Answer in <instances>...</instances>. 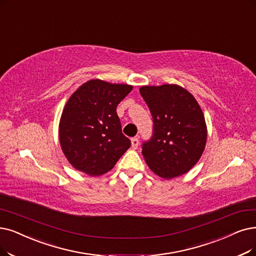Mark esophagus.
Here are the masks:
<instances>
[{"label": "esophagus", "mask_w": 256, "mask_h": 256, "mask_svg": "<svg viewBox=\"0 0 256 256\" xmlns=\"http://www.w3.org/2000/svg\"><path fill=\"white\" fill-rule=\"evenodd\" d=\"M138 144H140V140L138 138H131V145H132V148L134 149H136L138 147Z\"/></svg>", "instance_id": "obj_1"}]
</instances>
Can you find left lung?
I'll return each mask as SVG.
<instances>
[{
  "label": "left lung",
  "instance_id": "1",
  "mask_svg": "<svg viewBox=\"0 0 256 256\" xmlns=\"http://www.w3.org/2000/svg\"><path fill=\"white\" fill-rule=\"evenodd\" d=\"M153 118V136L142 145L148 167L162 178L185 174L200 160L207 142L202 110L187 89L176 84L142 86Z\"/></svg>",
  "mask_w": 256,
  "mask_h": 256
}]
</instances>
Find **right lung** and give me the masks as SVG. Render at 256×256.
I'll return each instance as SVG.
<instances>
[{
	"label": "right lung",
	"mask_w": 256,
	"mask_h": 256,
	"mask_svg": "<svg viewBox=\"0 0 256 256\" xmlns=\"http://www.w3.org/2000/svg\"><path fill=\"white\" fill-rule=\"evenodd\" d=\"M134 86L94 78L68 98L58 124L64 156L74 169L90 176H103L130 148L122 134L116 107Z\"/></svg>",
	"instance_id": "right-lung-1"
}]
</instances>
